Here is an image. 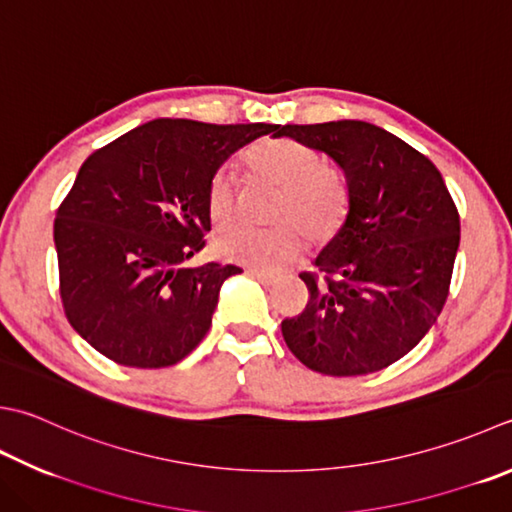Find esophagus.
<instances>
[{
	"mask_svg": "<svg viewBox=\"0 0 512 512\" xmlns=\"http://www.w3.org/2000/svg\"><path fill=\"white\" fill-rule=\"evenodd\" d=\"M246 273L250 275V277H255L259 284H264V286H270V284H275L277 282V273H273V270H262V268H248Z\"/></svg>",
	"mask_w": 512,
	"mask_h": 512,
	"instance_id": "34e87169",
	"label": "esophagus"
}]
</instances>
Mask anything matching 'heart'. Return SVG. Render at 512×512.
<instances>
[{
	"label": "heart",
	"instance_id": "heart-1",
	"mask_svg": "<svg viewBox=\"0 0 512 512\" xmlns=\"http://www.w3.org/2000/svg\"><path fill=\"white\" fill-rule=\"evenodd\" d=\"M250 179L279 188L270 210L273 228H237L219 239L217 250L228 262L250 268H275L295 259L310 244H326L342 230L350 193L344 175L324 164L315 148L290 137L262 139L244 155ZM208 217L217 228L239 219V184L228 170H217L206 188Z\"/></svg>",
	"mask_w": 512,
	"mask_h": 512
}]
</instances>
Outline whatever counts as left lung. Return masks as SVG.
<instances>
[{
	"label": "left lung",
	"instance_id": "8db88e82",
	"mask_svg": "<svg viewBox=\"0 0 512 512\" xmlns=\"http://www.w3.org/2000/svg\"><path fill=\"white\" fill-rule=\"evenodd\" d=\"M344 170L342 230L302 273L308 304L282 322L284 342L310 370L377 373L410 353L446 304L459 248V213L426 155L357 119L277 126Z\"/></svg>",
	"mask_w": 512,
	"mask_h": 512
}]
</instances>
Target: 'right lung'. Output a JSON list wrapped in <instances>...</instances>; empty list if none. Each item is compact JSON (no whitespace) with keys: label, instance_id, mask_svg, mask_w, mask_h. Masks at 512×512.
<instances>
[{"label":"right lung","instance_id":"1","mask_svg":"<svg viewBox=\"0 0 512 512\" xmlns=\"http://www.w3.org/2000/svg\"><path fill=\"white\" fill-rule=\"evenodd\" d=\"M275 124L153 119L95 150L57 208L64 313L97 353L130 368H166L213 324L233 264L182 262L206 246V188L219 166Z\"/></svg>","mask_w":512,"mask_h":512}]
</instances>
